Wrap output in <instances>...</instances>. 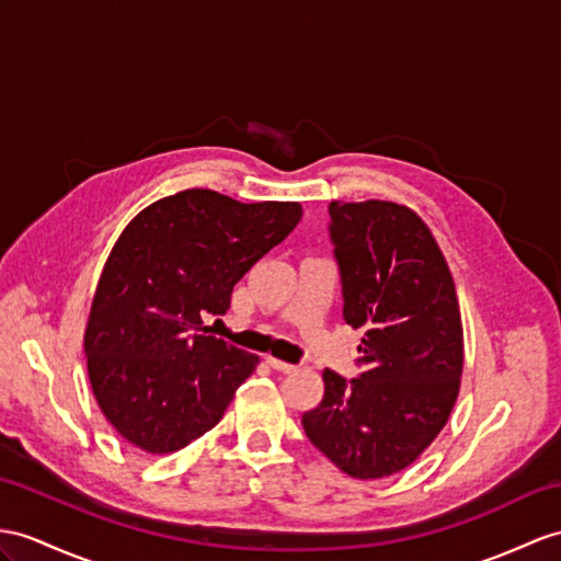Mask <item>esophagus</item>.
<instances>
[{
  "instance_id": "1",
  "label": "esophagus",
  "mask_w": 561,
  "mask_h": 561,
  "mask_svg": "<svg viewBox=\"0 0 561 561\" xmlns=\"http://www.w3.org/2000/svg\"><path fill=\"white\" fill-rule=\"evenodd\" d=\"M266 364H268L271 368H276V371H280V374H293V371H297L295 364L276 359V357H266Z\"/></svg>"
}]
</instances>
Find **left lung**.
<instances>
[{"label":"left lung","instance_id":"obj_1","mask_svg":"<svg viewBox=\"0 0 561 561\" xmlns=\"http://www.w3.org/2000/svg\"><path fill=\"white\" fill-rule=\"evenodd\" d=\"M343 317L364 328L359 378L323 371V400L302 414L313 447L359 481L407 469L457 402L463 368L453 273L428 226L402 204L331 202Z\"/></svg>","mask_w":561,"mask_h":561}]
</instances>
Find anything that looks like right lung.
<instances>
[{
  "label": "right lung",
  "instance_id": "add662e5",
  "mask_svg": "<svg viewBox=\"0 0 561 561\" xmlns=\"http://www.w3.org/2000/svg\"><path fill=\"white\" fill-rule=\"evenodd\" d=\"M299 218L297 202L242 204L195 187L123 228L85 328L94 400L123 440L171 455L221 421L259 357L202 319L226 313L236 283Z\"/></svg>",
  "mask_w": 561,
  "mask_h": 561
}]
</instances>
